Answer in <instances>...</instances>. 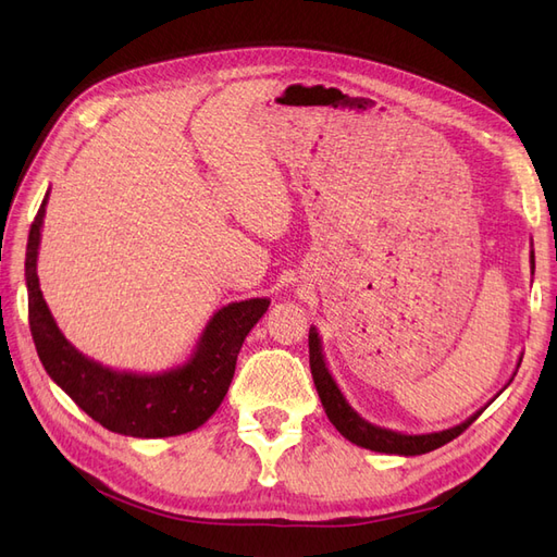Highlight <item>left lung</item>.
<instances>
[{"label":"left lung","mask_w":557,"mask_h":557,"mask_svg":"<svg viewBox=\"0 0 557 557\" xmlns=\"http://www.w3.org/2000/svg\"><path fill=\"white\" fill-rule=\"evenodd\" d=\"M530 269L534 274V250H530ZM522 358H518L516 364V372L520 367ZM309 364H311V376L315 383V391L320 401H323V409L330 418V423L339 430L350 444L369 448V450H376V453H387V455H423L430 453L434 448H440L448 442H453L455 436H460L474 420L483 413V409L491 404L495 397H499V393L507 387L511 381L502 387V391L485 404L483 409H479L476 413H471L467 420H462L460 425H453L448 430H440V432H428V434H404V432H395V430H387L381 425L369 423L364 420L356 409L350 407L348 399L344 397V393L339 391V385H336L334 376L330 374L327 362H325V352H323V344H320V336L318 330L311 325L309 330Z\"/></svg>","instance_id":"left-lung-1"}]
</instances>
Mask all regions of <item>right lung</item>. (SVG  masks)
<instances>
[{
	"mask_svg": "<svg viewBox=\"0 0 557 557\" xmlns=\"http://www.w3.org/2000/svg\"><path fill=\"white\" fill-rule=\"evenodd\" d=\"M48 195L29 227L25 256L29 330L48 376L99 425L117 434L162 440L205 425L225 399L242 344L267 313L269 299L252 297L218 309L190 358L166 372H121L97 362L62 334L39 288L37 258Z\"/></svg>",
	"mask_w": 557,
	"mask_h": 557,
	"instance_id": "obj_1",
	"label": "right lung"
}]
</instances>
